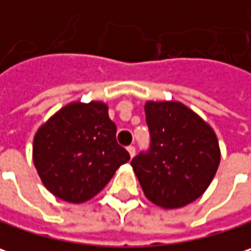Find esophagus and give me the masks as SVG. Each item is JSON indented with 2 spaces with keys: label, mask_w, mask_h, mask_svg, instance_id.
<instances>
[{
  "label": "esophagus",
  "mask_w": 251,
  "mask_h": 251,
  "mask_svg": "<svg viewBox=\"0 0 251 251\" xmlns=\"http://www.w3.org/2000/svg\"><path fill=\"white\" fill-rule=\"evenodd\" d=\"M127 150H128V152H130V157L133 158V157L135 155V147H134V146H128V147H127Z\"/></svg>",
  "instance_id": "34e87169"
}]
</instances>
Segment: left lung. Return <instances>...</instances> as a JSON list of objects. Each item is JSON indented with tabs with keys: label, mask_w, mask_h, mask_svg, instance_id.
<instances>
[{
	"label": "left lung",
	"mask_w": 251,
	"mask_h": 251,
	"mask_svg": "<svg viewBox=\"0 0 251 251\" xmlns=\"http://www.w3.org/2000/svg\"><path fill=\"white\" fill-rule=\"evenodd\" d=\"M150 146L131 160L146 197L163 208L197 200L210 186L219 163L211 127L181 102L149 101L144 107Z\"/></svg>",
	"instance_id": "8db88e82"
}]
</instances>
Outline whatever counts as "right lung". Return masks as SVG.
I'll use <instances>...</instances> for the list:
<instances>
[{
	"label": "right lung",
	"mask_w": 251,
	"mask_h": 251,
	"mask_svg": "<svg viewBox=\"0 0 251 251\" xmlns=\"http://www.w3.org/2000/svg\"><path fill=\"white\" fill-rule=\"evenodd\" d=\"M116 133L102 102L61 108L34 137V164L45 187L70 203L93 199L130 160Z\"/></svg>",
	"instance_id": "add662e5"
}]
</instances>
